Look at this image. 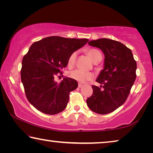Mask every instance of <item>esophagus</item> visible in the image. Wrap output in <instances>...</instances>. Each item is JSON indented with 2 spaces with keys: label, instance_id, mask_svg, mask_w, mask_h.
I'll list each match as a JSON object with an SVG mask.
<instances>
[{
  "label": "esophagus",
  "instance_id": "1",
  "mask_svg": "<svg viewBox=\"0 0 153 153\" xmlns=\"http://www.w3.org/2000/svg\"><path fill=\"white\" fill-rule=\"evenodd\" d=\"M83 86H84V85L81 84V83H79V84H78V88H82Z\"/></svg>",
  "mask_w": 153,
  "mask_h": 153
}]
</instances>
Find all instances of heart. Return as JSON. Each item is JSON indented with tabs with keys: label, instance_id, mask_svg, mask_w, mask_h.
Masks as SVG:
<instances>
[{
	"label": "heart",
	"instance_id": "heart-1",
	"mask_svg": "<svg viewBox=\"0 0 153 153\" xmlns=\"http://www.w3.org/2000/svg\"><path fill=\"white\" fill-rule=\"evenodd\" d=\"M87 54L92 61L94 63H97L100 62L102 59V55L99 51L96 50V49H88L87 51ZM77 57V52H74L71 54L68 59V65L69 66H73L76 63ZM69 77L76 81L80 83L86 82L88 80L91 79L93 77V74L91 72L84 71L79 69H76V70L71 71L69 74Z\"/></svg>",
	"mask_w": 153,
	"mask_h": 153
}]
</instances>
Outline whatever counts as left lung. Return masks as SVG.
Masks as SVG:
<instances>
[{
  "mask_svg": "<svg viewBox=\"0 0 153 153\" xmlns=\"http://www.w3.org/2000/svg\"><path fill=\"white\" fill-rule=\"evenodd\" d=\"M90 46L100 48L105 55L104 66L92 86L93 94L86 100L93 112L108 114L122 105L135 82L137 68L131 51L123 44L108 38L91 40Z\"/></svg>",
  "mask_w": 153,
  "mask_h": 153,
  "instance_id": "1",
  "label": "left lung"
}]
</instances>
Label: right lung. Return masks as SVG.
<instances>
[{
    "label": "right lung",
    "instance_id": "right-lung-1",
    "mask_svg": "<svg viewBox=\"0 0 153 153\" xmlns=\"http://www.w3.org/2000/svg\"><path fill=\"white\" fill-rule=\"evenodd\" d=\"M88 41L50 36L30 46L23 58L21 78L27 100L36 109L55 115L66 108L69 92L77 88V82L65 77L58 83L55 77L67 65L71 54Z\"/></svg>",
    "mask_w": 153,
    "mask_h": 153
}]
</instances>
